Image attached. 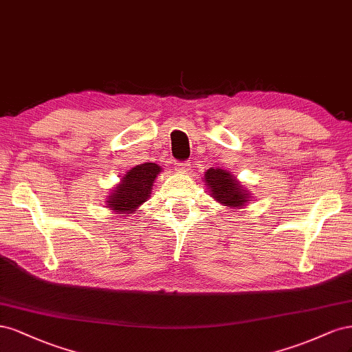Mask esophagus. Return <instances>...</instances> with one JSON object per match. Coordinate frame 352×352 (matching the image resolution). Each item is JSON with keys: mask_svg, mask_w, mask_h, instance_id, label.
<instances>
[{"mask_svg": "<svg viewBox=\"0 0 352 352\" xmlns=\"http://www.w3.org/2000/svg\"><path fill=\"white\" fill-rule=\"evenodd\" d=\"M188 166H190V162H178L177 164L178 170H186V169H188Z\"/></svg>", "mask_w": 352, "mask_h": 352, "instance_id": "esophagus-1", "label": "esophagus"}]
</instances>
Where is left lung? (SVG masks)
<instances>
[{
    "label": "left lung",
    "mask_w": 352,
    "mask_h": 352,
    "mask_svg": "<svg viewBox=\"0 0 352 352\" xmlns=\"http://www.w3.org/2000/svg\"><path fill=\"white\" fill-rule=\"evenodd\" d=\"M205 182L219 204L226 206H245L248 204L249 193L239 186V182L230 175L227 170L212 169L206 170Z\"/></svg>",
    "instance_id": "1"
}]
</instances>
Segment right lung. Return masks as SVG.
<instances>
[{"label": "right lung", "instance_id": "obj_1", "mask_svg": "<svg viewBox=\"0 0 352 352\" xmlns=\"http://www.w3.org/2000/svg\"><path fill=\"white\" fill-rule=\"evenodd\" d=\"M160 168L156 164L146 162L128 170L113 193L109 196V208L120 214H133L137 206L146 202L152 192L155 178Z\"/></svg>", "mask_w": 352, "mask_h": 352}]
</instances>
